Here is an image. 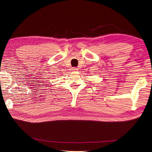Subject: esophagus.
I'll return each mask as SVG.
<instances>
[{
  "instance_id": "obj_1",
  "label": "esophagus",
  "mask_w": 152,
  "mask_h": 152,
  "mask_svg": "<svg viewBox=\"0 0 152 152\" xmlns=\"http://www.w3.org/2000/svg\"><path fill=\"white\" fill-rule=\"evenodd\" d=\"M77 70H78V68H76V67H73V68H72V71H77Z\"/></svg>"
}]
</instances>
